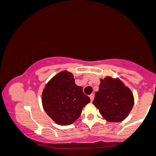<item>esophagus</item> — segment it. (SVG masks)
Instances as JSON below:
<instances>
[{
    "label": "esophagus",
    "mask_w": 156,
    "mask_h": 156,
    "mask_svg": "<svg viewBox=\"0 0 156 156\" xmlns=\"http://www.w3.org/2000/svg\"><path fill=\"white\" fill-rule=\"evenodd\" d=\"M89 98H90V100L91 101H93V100H94V94H91L90 95H89Z\"/></svg>",
    "instance_id": "esophagus-1"
}]
</instances>
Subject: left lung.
Masks as SVG:
<instances>
[{
  "instance_id": "8db88e82",
  "label": "left lung",
  "mask_w": 156,
  "mask_h": 156,
  "mask_svg": "<svg viewBox=\"0 0 156 156\" xmlns=\"http://www.w3.org/2000/svg\"><path fill=\"white\" fill-rule=\"evenodd\" d=\"M93 104L105 119L117 122L124 120L131 111L134 104L133 94L119 78L107 76L101 79Z\"/></svg>"
}]
</instances>
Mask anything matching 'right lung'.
Returning <instances> with one entry per match:
<instances>
[{
	"label": "right lung",
	"mask_w": 156,
	"mask_h": 156,
	"mask_svg": "<svg viewBox=\"0 0 156 156\" xmlns=\"http://www.w3.org/2000/svg\"><path fill=\"white\" fill-rule=\"evenodd\" d=\"M42 102L44 110L55 123L69 125L79 118L90 98L83 92L81 87L76 85L72 73L64 70L46 84Z\"/></svg>",
	"instance_id": "1"
}]
</instances>
